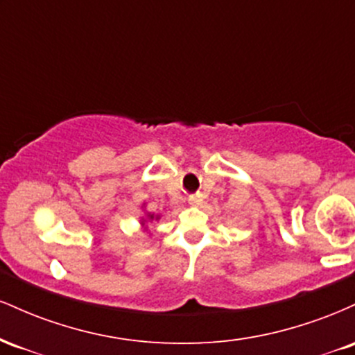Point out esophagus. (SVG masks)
<instances>
[{"mask_svg": "<svg viewBox=\"0 0 355 355\" xmlns=\"http://www.w3.org/2000/svg\"><path fill=\"white\" fill-rule=\"evenodd\" d=\"M190 205H198V202H200V200H198V198L197 197H190Z\"/></svg>", "mask_w": 355, "mask_h": 355, "instance_id": "obj_1", "label": "esophagus"}]
</instances>
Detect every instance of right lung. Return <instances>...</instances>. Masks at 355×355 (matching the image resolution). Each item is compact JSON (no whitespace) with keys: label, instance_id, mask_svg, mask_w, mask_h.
Masks as SVG:
<instances>
[{"label":"right lung","instance_id":"1","mask_svg":"<svg viewBox=\"0 0 355 355\" xmlns=\"http://www.w3.org/2000/svg\"><path fill=\"white\" fill-rule=\"evenodd\" d=\"M141 209H145V203H144V205H141ZM157 220H160V215H155V214H152V211H146L145 210V215L140 220L141 229H144V232H148V234H150V232H152V230H150L148 223L150 222H157Z\"/></svg>","mask_w":355,"mask_h":355}]
</instances>
